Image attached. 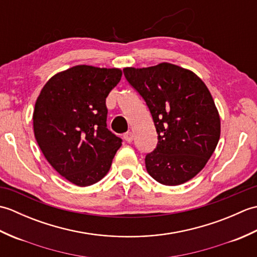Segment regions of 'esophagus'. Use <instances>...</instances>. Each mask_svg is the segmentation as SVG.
Returning <instances> with one entry per match:
<instances>
[{
    "instance_id": "1",
    "label": "esophagus",
    "mask_w": 257,
    "mask_h": 257,
    "mask_svg": "<svg viewBox=\"0 0 257 257\" xmlns=\"http://www.w3.org/2000/svg\"><path fill=\"white\" fill-rule=\"evenodd\" d=\"M123 139L127 141V143H132L134 140V134L132 132H128L123 135Z\"/></svg>"
}]
</instances>
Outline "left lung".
<instances>
[{
	"label": "left lung",
	"mask_w": 257,
	"mask_h": 257,
	"mask_svg": "<svg viewBox=\"0 0 257 257\" xmlns=\"http://www.w3.org/2000/svg\"><path fill=\"white\" fill-rule=\"evenodd\" d=\"M123 74L145 99L158 134L157 148L146 156L147 171L165 185L194 178L221 135L220 114L205 84L193 72L170 63L125 67Z\"/></svg>",
	"instance_id": "1"
}]
</instances>
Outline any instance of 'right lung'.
Segmentation results:
<instances>
[{
	"label": "right lung",
	"instance_id": "obj_1",
	"mask_svg": "<svg viewBox=\"0 0 257 257\" xmlns=\"http://www.w3.org/2000/svg\"><path fill=\"white\" fill-rule=\"evenodd\" d=\"M121 76L119 68L77 65L54 75L36 99L37 144L50 165L78 187L105 177L121 147L106 123V98Z\"/></svg>",
	"mask_w": 257,
	"mask_h": 257
}]
</instances>
